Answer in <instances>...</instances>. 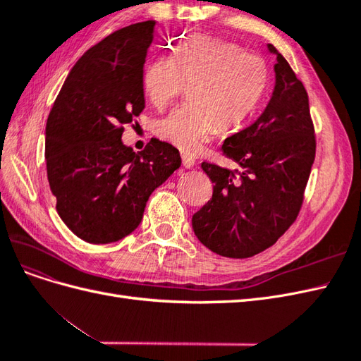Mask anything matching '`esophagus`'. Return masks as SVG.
<instances>
[{"instance_id": "1", "label": "esophagus", "mask_w": 361, "mask_h": 361, "mask_svg": "<svg viewBox=\"0 0 361 361\" xmlns=\"http://www.w3.org/2000/svg\"><path fill=\"white\" fill-rule=\"evenodd\" d=\"M194 164H195V161H194L192 157H190V155H182V166H183L185 169L194 167Z\"/></svg>"}]
</instances>
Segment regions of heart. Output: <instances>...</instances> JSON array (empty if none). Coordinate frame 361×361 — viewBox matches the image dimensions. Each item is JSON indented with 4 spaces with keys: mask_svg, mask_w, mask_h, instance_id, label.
Returning <instances> with one entry per match:
<instances>
[{
    "mask_svg": "<svg viewBox=\"0 0 361 361\" xmlns=\"http://www.w3.org/2000/svg\"><path fill=\"white\" fill-rule=\"evenodd\" d=\"M269 84L267 61L233 42L192 35L173 57L150 61L143 90L157 108L166 106L190 85L191 102L155 123L159 140L183 154H199L216 129H241L264 99Z\"/></svg>",
    "mask_w": 361,
    "mask_h": 361,
    "instance_id": "obj_1",
    "label": "heart"
}]
</instances>
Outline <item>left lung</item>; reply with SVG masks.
<instances>
[{
	"label": "left lung",
	"instance_id": "8db88e82",
	"mask_svg": "<svg viewBox=\"0 0 361 361\" xmlns=\"http://www.w3.org/2000/svg\"><path fill=\"white\" fill-rule=\"evenodd\" d=\"M274 71L264 114L224 140L223 155L241 170L202 162L214 192L192 215V228L204 247L224 257L245 259L274 245L304 202L316 154L309 96L281 54Z\"/></svg>",
	"mask_w": 361,
	"mask_h": 361
}]
</instances>
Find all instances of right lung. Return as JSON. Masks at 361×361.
I'll return each instance as SVG.
<instances>
[{"label": "right lung", "instance_id": "add662e5", "mask_svg": "<svg viewBox=\"0 0 361 361\" xmlns=\"http://www.w3.org/2000/svg\"><path fill=\"white\" fill-rule=\"evenodd\" d=\"M155 25L133 24L92 47L48 116L49 188L60 218L85 243L110 244L134 232L149 195L180 167L179 150L169 143L152 138L135 154L120 140L145 108L143 73Z\"/></svg>", "mask_w": 361, "mask_h": 361}]
</instances>
